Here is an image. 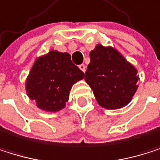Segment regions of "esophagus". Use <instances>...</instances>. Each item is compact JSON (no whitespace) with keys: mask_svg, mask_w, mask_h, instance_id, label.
<instances>
[{"mask_svg":"<svg viewBox=\"0 0 160 160\" xmlns=\"http://www.w3.org/2000/svg\"><path fill=\"white\" fill-rule=\"evenodd\" d=\"M78 67H79V69H81L83 73H85V70H86V65L85 64H81Z\"/></svg>","mask_w":160,"mask_h":160,"instance_id":"34e87169","label":"esophagus"}]
</instances>
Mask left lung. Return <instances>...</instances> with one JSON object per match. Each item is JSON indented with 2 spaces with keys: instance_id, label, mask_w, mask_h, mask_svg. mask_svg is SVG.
<instances>
[{
  "instance_id": "left-lung-1",
  "label": "left lung",
  "mask_w": 160,
  "mask_h": 160,
  "mask_svg": "<svg viewBox=\"0 0 160 160\" xmlns=\"http://www.w3.org/2000/svg\"><path fill=\"white\" fill-rule=\"evenodd\" d=\"M85 82L98 103L105 109H119L132 100L138 89L137 68L112 46L97 44L90 52Z\"/></svg>"
}]
</instances>
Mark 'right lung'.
I'll use <instances>...</instances> for the list:
<instances>
[{
	"label": "right lung",
	"instance_id": "right-lung-1",
	"mask_svg": "<svg viewBox=\"0 0 160 160\" xmlns=\"http://www.w3.org/2000/svg\"><path fill=\"white\" fill-rule=\"evenodd\" d=\"M84 73L76 66L68 53L51 50L36 59L25 81V90L38 108L58 112L65 107L70 90Z\"/></svg>",
	"mask_w": 160,
	"mask_h": 160
}]
</instances>
